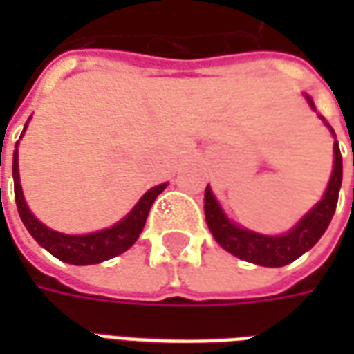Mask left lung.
Instances as JSON below:
<instances>
[{"instance_id": "8db88e82", "label": "left lung", "mask_w": 354, "mask_h": 354, "mask_svg": "<svg viewBox=\"0 0 354 354\" xmlns=\"http://www.w3.org/2000/svg\"><path fill=\"white\" fill-rule=\"evenodd\" d=\"M305 98L309 102V106L315 109L311 98L307 94H305ZM319 117L324 121V124L335 138L334 129L326 123L324 117ZM342 178V151H339L337 140H335L334 170H332L326 192L322 195V199L284 235H261V233L246 230V227H241L239 223L231 222L214 197L210 185H207V189H205V216H207L208 230L223 250H227L241 260L263 267L288 266L294 260H297L299 256H304L307 250H311L313 246L319 243V239L324 235V231L328 230V225L332 222V216L335 212V205H337Z\"/></svg>"}]
</instances>
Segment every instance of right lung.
Returning <instances> with one entry per match:
<instances>
[{
    "label": "right lung",
    "instance_id": "add662e5",
    "mask_svg": "<svg viewBox=\"0 0 354 354\" xmlns=\"http://www.w3.org/2000/svg\"><path fill=\"white\" fill-rule=\"evenodd\" d=\"M26 127L28 123L24 124V131H26ZM24 131H22V134H24ZM12 180H15V201H17L20 220L26 225L30 235L37 241V245L43 246L55 258L66 261V263H72V266H93V263H100V261H106L109 258H115L119 254H123L124 250H129L144 230L153 201L169 185L165 182V184L151 187L149 192L142 195V199L134 205V208L124 216L123 220L113 223L108 230L94 231V233H87V235H66V233H58V231L47 227L28 208L24 193H22V185H20L19 142H17L15 153H12Z\"/></svg>",
    "mask_w": 354,
    "mask_h": 354
}]
</instances>
